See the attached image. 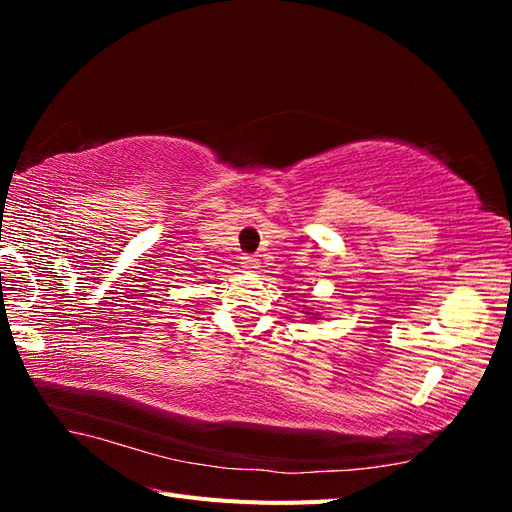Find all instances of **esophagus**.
I'll return each mask as SVG.
<instances>
[{"instance_id": "34e87169", "label": "esophagus", "mask_w": 512, "mask_h": 512, "mask_svg": "<svg viewBox=\"0 0 512 512\" xmlns=\"http://www.w3.org/2000/svg\"><path fill=\"white\" fill-rule=\"evenodd\" d=\"M241 265H243L245 269H258V267H260V265H258V258H256V256H250V254L241 258Z\"/></svg>"}]
</instances>
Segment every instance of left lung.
I'll return each mask as SVG.
<instances>
[{"mask_svg": "<svg viewBox=\"0 0 512 512\" xmlns=\"http://www.w3.org/2000/svg\"><path fill=\"white\" fill-rule=\"evenodd\" d=\"M305 314H309V312H305Z\"/></svg>", "mask_w": 512, "mask_h": 512, "instance_id": "left-lung-1", "label": "left lung"}]
</instances>
